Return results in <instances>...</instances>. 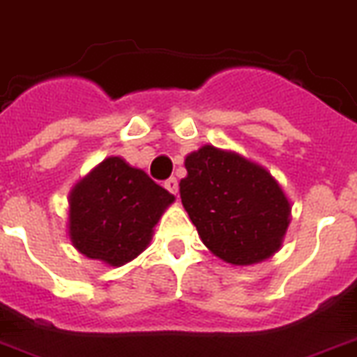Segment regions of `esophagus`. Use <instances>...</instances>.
<instances>
[{
    "instance_id": "1",
    "label": "esophagus",
    "mask_w": 357,
    "mask_h": 357,
    "mask_svg": "<svg viewBox=\"0 0 357 357\" xmlns=\"http://www.w3.org/2000/svg\"><path fill=\"white\" fill-rule=\"evenodd\" d=\"M165 188H167L170 194H174V196H178V190H179L178 179H176V178L167 179V181H165Z\"/></svg>"
}]
</instances>
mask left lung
Returning a JSON list of instances; mask_svg holds the SVG:
<instances>
[{"instance_id": "8db88e82", "label": "left lung", "mask_w": 357, "mask_h": 357, "mask_svg": "<svg viewBox=\"0 0 357 357\" xmlns=\"http://www.w3.org/2000/svg\"><path fill=\"white\" fill-rule=\"evenodd\" d=\"M185 169L181 203L214 256L247 266L280 250L290 223V202L268 170L212 145L190 152Z\"/></svg>"}]
</instances>
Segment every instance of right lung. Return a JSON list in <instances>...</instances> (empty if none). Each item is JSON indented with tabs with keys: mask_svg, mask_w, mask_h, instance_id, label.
Instances as JSON below:
<instances>
[{
	"mask_svg": "<svg viewBox=\"0 0 357 357\" xmlns=\"http://www.w3.org/2000/svg\"><path fill=\"white\" fill-rule=\"evenodd\" d=\"M174 196L142 169L110 155L79 179L68 196V238L77 252L121 266L149 247Z\"/></svg>",
	"mask_w": 357,
	"mask_h": 357,
	"instance_id": "1",
	"label": "right lung"
}]
</instances>
